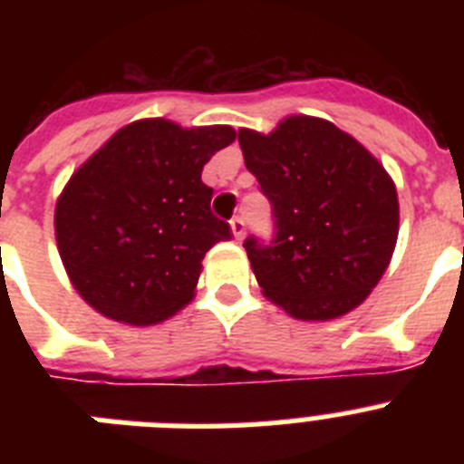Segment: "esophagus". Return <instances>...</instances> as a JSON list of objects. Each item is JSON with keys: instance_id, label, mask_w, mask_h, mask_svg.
Returning <instances> with one entry per match:
<instances>
[{"instance_id": "obj_1", "label": "esophagus", "mask_w": 464, "mask_h": 464, "mask_svg": "<svg viewBox=\"0 0 464 464\" xmlns=\"http://www.w3.org/2000/svg\"><path fill=\"white\" fill-rule=\"evenodd\" d=\"M229 227H232V235H235L237 241L244 239V232H246L244 218H239V216H237V218H232L229 220Z\"/></svg>"}]
</instances>
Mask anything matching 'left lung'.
Returning <instances> with one entry per match:
<instances>
[{
	"instance_id": "1",
	"label": "left lung",
	"mask_w": 464,
	"mask_h": 464,
	"mask_svg": "<svg viewBox=\"0 0 464 464\" xmlns=\"http://www.w3.org/2000/svg\"><path fill=\"white\" fill-rule=\"evenodd\" d=\"M246 167L272 202L276 237L244 241L262 295L297 321H332L370 297L391 265L400 202L358 139L314 116L239 130Z\"/></svg>"
}]
</instances>
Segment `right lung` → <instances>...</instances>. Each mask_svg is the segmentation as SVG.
Returning a JSON list of instances; mask_svg holds the SVG:
<instances>
[{"label": "right lung", "mask_w": 464, "mask_h": 464, "mask_svg": "<svg viewBox=\"0 0 464 464\" xmlns=\"http://www.w3.org/2000/svg\"><path fill=\"white\" fill-rule=\"evenodd\" d=\"M229 125L143 118L73 171L55 204V239L76 293L111 321L155 325L195 297L211 246L232 239L211 213L202 169L235 141Z\"/></svg>", "instance_id": "right-lung-1"}]
</instances>
